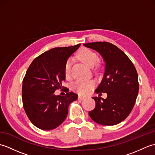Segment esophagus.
<instances>
[{"instance_id":"obj_1","label":"esophagus","mask_w":155,"mask_h":155,"mask_svg":"<svg viewBox=\"0 0 155 155\" xmlns=\"http://www.w3.org/2000/svg\"><path fill=\"white\" fill-rule=\"evenodd\" d=\"M84 96H82V95H78V99H79V100H83V99H84Z\"/></svg>"}]
</instances>
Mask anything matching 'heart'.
Segmentation results:
<instances>
[{
	"mask_svg": "<svg viewBox=\"0 0 155 155\" xmlns=\"http://www.w3.org/2000/svg\"><path fill=\"white\" fill-rule=\"evenodd\" d=\"M78 57L89 67H93L98 62V57L94 51L89 48H83L78 52ZM71 60L70 58L66 61L64 67V74L66 78L71 76ZM94 86L93 81H76L72 84L73 90L81 94H87Z\"/></svg>",
	"mask_w": 155,
	"mask_h": 155,
	"instance_id": "b5f03b06",
	"label": "heart"
}]
</instances>
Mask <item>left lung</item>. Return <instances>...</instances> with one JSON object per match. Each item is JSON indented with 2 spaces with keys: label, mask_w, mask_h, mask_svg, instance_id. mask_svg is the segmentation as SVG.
<instances>
[{
  "label": "left lung",
  "mask_w": 155,
  "mask_h": 155,
  "mask_svg": "<svg viewBox=\"0 0 155 155\" xmlns=\"http://www.w3.org/2000/svg\"><path fill=\"white\" fill-rule=\"evenodd\" d=\"M84 46L99 52L106 62L104 77L95 92L107 93V97H93L96 107L88 114L102 125L120 123L133 110L139 93L136 68L127 55L110 42H94Z\"/></svg>",
  "instance_id": "obj_1"
}]
</instances>
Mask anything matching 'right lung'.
Listing matches in <instances>:
<instances>
[{"label":"right lung","mask_w":155,"mask_h":155,"mask_svg":"<svg viewBox=\"0 0 155 155\" xmlns=\"http://www.w3.org/2000/svg\"><path fill=\"white\" fill-rule=\"evenodd\" d=\"M81 44L57 47L35 58L22 81V99L24 110L35 126L45 130L58 127L68 114V108L78 95L62 86L64 82V67L68 58ZM63 89L64 96H56V90Z\"/></svg>","instance_id":"1"}]
</instances>
